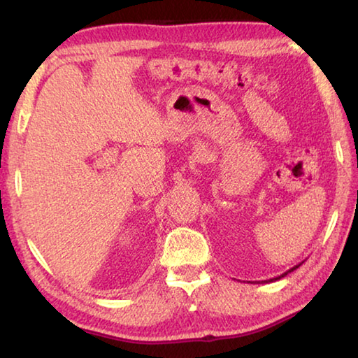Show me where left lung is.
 Listing matches in <instances>:
<instances>
[{"instance_id":"8db88e82","label":"left lung","mask_w":358,"mask_h":358,"mask_svg":"<svg viewBox=\"0 0 358 358\" xmlns=\"http://www.w3.org/2000/svg\"><path fill=\"white\" fill-rule=\"evenodd\" d=\"M303 262H300L299 265H295V266H292V268H290V270H287V271H284V273L282 275H280V276H276V278H271V280H268V281H264V282H273V281H278V280H281V278H284V276H286V275H289L290 273V271H294L295 268H299V266L301 265Z\"/></svg>"}]
</instances>
